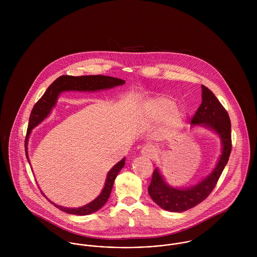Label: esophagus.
<instances>
[{
    "instance_id": "1",
    "label": "esophagus",
    "mask_w": 257,
    "mask_h": 257,
    "mask_svg": "<svg viewBox=\"0 0 257 257\" xmlns=\"http://www.w3.org/2000/svg\"><path fill=\"white\" fill-rule=\"evenodd\" d=\"M141 153L143 156H145L147 159H151L155 155V150L151 146H146L141 149Z\"/></svg>"
}]
</instances>
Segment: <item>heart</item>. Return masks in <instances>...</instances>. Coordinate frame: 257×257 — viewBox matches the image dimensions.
<instances>
[{"instance_id":"1","label":"heart","mask_w":257,"mask_h":257,"mask_svg":"<svg viewBox=\"0 0 257 257\" xmlns=\"http://www.w3.org/2000/svg\"><path fill=\"white\" fill-rule=\"evenodd\" d=\"M183 117L182 111L176 109V103L164 97L150 100L144 110V120L147 123H157L167 118L162 128V134L166 138H173L179 133Z\"/></svg>"}]
</instances>
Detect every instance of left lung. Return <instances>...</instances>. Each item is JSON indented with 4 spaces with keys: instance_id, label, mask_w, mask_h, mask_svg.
Here are the masks:
<instances>
[{
    "instance_id": "8db88e82",
    "label": "left lung",
    "mask_w": 257,
    "mask_h": 257,
    "mask_svg": "<svg viewBox=\"0 0 257 257\" xmlns=\"http://www.w3.org/2000/svg\"><path fill=\"white\" fill-rule=\"evenodd\" d=\"M192 125H201L216 133L220 140L221 154L214 170L199 183L187 188H174L166 183L158 168L152 174L148 194L160 208L181 213L203 202L214 190L231 151L230 119L214 93L202 85V103L191 119Z\"/></svg>"
}]
</instances>
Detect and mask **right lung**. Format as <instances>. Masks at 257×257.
Listing matches in <instances>:
<instances>
[{"label": "right lung", "mask_w": 257, "mask_h": 257, "mask_svg": "<svg viewBox=\"0 0 257 257\" xmlns=\"http://www.w3.org/2000/svg\"><path fill=\"white\" fill-rule=\"evenodd\" d=\"M125 83L124 80L110 77V76H103V75H92V76H69V75H62L57 78L45 91L43 96L38 100L37 104L35 105L34 109L31 112L29 126L27 132V140L26 146H28L29 138L32 134V131L37 126L40 122H42L48 114L51 112V110L55 107L58 96L64 91H82V92H95L100 90H107L111 89L116 86L123 85ZM28 149V148H27ZM28 161L30 163L29 155H27ZM125 157H123L120 161H118L107 174L105 186L101 192V194L89 204L82 206L80 208H64L58 206L51 202L41 191L42 195L56 208L65 212L70 215H77V216H86L92 213L99 211L108 201L110 197V192L113 186L114 179L121 168L124 166Z\"/></svg>", "instance_id": "right-lung-1"}]
</instances>
